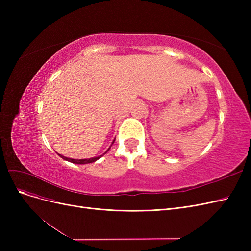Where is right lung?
<instances>
[{
    "label": "right lung",
    "mask_w": 251,
    "mask_h": 251,
    "mask_svg": "<svg viewBox=\"0 0 251 251\" xmlns=\"http://www.w3.org/2000/svg\"><path fill=\"white\" fill-rule=\"evenodd\" d=\"M114 141H115V139L113 140V142H112V144L114 143ZM111 144V146H112ZM111 149V147L104 151V153L102 154V155H100V156H98V157H92V158H89V159H72V158H68V157H65V156H62V155H59L60 157H62L64 160H67V161H69V162H72V163H75V164H88V163H92V162H95L96 160H98V159L100 158H101L104 154H107L108 153V151Z\"/></svg>",
    "instance_id": "right-lung-1"
}]
</instances>
